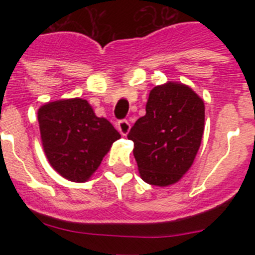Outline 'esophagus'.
I'll return each mask as SVG.
<instances>
[{"mask_svg": "<svg viewBox=\"0 0 255 255\" xmlns=\"http://www.w3.org/2000/svg\"><path fill=\"white\" fill-rule=\"evenodd\" d=\"M117 129L121 135H128L130 131V123L128 120H120L117 123Z\"/></svg>", "mask_w": 255, "mask_h": 255, "instance_id": "esophagus-1", "label": "esophagus"}]
</instances>
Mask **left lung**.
<instances>
[{
    "mask_svg": "<svg viewBox=\"0 0 255 255\" xmlns=\"http://www.w3.org/2000/svg\"><path fill=\"white\" fill-rule=\"evenodd\" d=\"M203 131L204 102L191 88L173 82L153 88L145 115L128 135L141 179L157 186L179 181L194 162Z\"/></svg>",
    "mask_w": 255,
    "mask_h": 255,
    "instance_id": "1",
    "label": "left lung"
}]
</instances>
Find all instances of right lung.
Returning <instances> with one entry per match:
<instances>
[{"instance_id": "1", "label": "right lung", "mask_w": 255, "mask_h": 255, "mask_svg": "<svg viewBox=\"0 0 255 255\" xmlns=\"http://www.w3.org/2000/svg\"><path fill=\"white\" fill-rule=\"evenodd\" d=\"M38 123L47 159L61 176L74 182L87 181L112 143L121 138L82 98L46 103L38 110Z\"/></svg>"}]
</instances>
